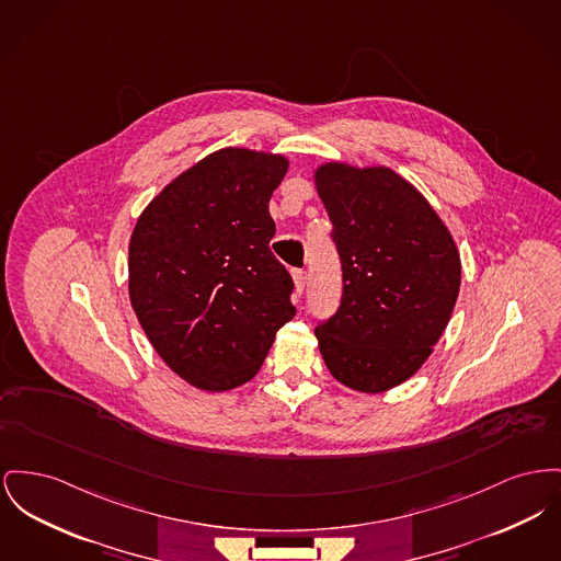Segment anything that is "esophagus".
Wrapping results in <instances>:
<instances>
[{
	"label": "esophagus",
	"instance_id": "1",
	"mask_svg": "<svg viewBox=\"0 0 561 561\" xmlns=\"http://www.w3.org/2000/svg\"><path fill=\"white\" fill-rule=\"evenodd\" d=\"M293 279H295L297 293L300 295V293L305 290V284H307V271H302V268H295V271H293Z\"/></svg>",
	"mask_w": 561,
	"mask_h": 561
}]
</instances>
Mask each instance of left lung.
Returning <instances> with one entry per match:
<instances>
[{
  "label": "left lung",
  "instance_id": "left-lung-1",
  "mask_svg": "<svg viewBox=\"0 0 561 561\" xmlns=\"http://www.w3.org/2000/svg\"><path fill=\"white\" fill-rule=\"evenodd\" d=\"M343 268L336 313L316 329L330 375L364 394L392 390L428 360L460 293L456 241L390 167L330 161L313 173Z\"/></svg>",
  "mask_w": 561,
  "mask_h": 561
}]
</instances>
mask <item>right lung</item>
I'll use <instances>...</instances> for the list:
<instances>
[{"label":"right lung","instance_id":"add662e5","mask_svg":"<svg viewBox=\"0 0 561 561\" xmlns=\"http://www.w3.org/2000/svg\"><path fill=\"white\" fill-rule=\"evenodd\" d=\"M282 154L222 148L148 203L129 241V298L157 354L184 381L227 392L263 366L297 313L268 241Z\"/></svg>","mask_w":561,"mask_h":561}]
</instances>
